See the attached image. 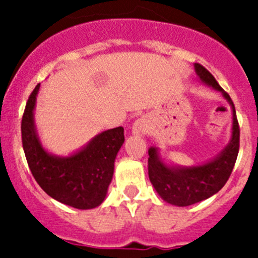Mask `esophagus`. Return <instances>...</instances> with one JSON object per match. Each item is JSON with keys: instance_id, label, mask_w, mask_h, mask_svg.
Listing matches in <instances>:
<instances>
[{"instance_id": "esophagus-1", "label": "esophagus", "mask_w": 258, "mask_h": 258, "mask_svg": "<svg viewBox=\"0 0 258 258\" xmlns=\"http://www.w3.org/2000/svg\"><path fill=\"white\" fill-rule=\"evenodd\" d=\"M147 129H149L147 121L143 117L138 118L133 125V133L137 134V136H145L147 133Z\"/></svg>"}]
</instances>
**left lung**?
Wrapping results in <instances>:
<instances>
[{
  "mask_svg": "<svg viewBox=\"0 0 258 258\" xmlns=\"http://www.w3.org/2000/svg\"><path fill=\"white\" fill-rule=\"evenodd\" d=\"M195 70L207 85L222 93L223 97L231 104L232 136L226 149L214 160L190 168L168 166L160 160L155 147L149 150V177L152 186L161 199L178 207L192 206L218 192L229 179L239 152L240 129L231 98L226 92H223V89L218 85L213 75L206 67L195 63Z\"/></svg>",
  "mask_w": 258,
  "mask_h": 258,
  "instance_id": "1",
  "label": "left lung"
}]
</instances>
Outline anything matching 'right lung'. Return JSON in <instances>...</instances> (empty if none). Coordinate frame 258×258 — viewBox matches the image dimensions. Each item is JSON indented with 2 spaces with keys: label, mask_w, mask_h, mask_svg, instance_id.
I'll list each match as a JSON object with an SVG mask.
<instances>
[{
  "label": "right lung",
  "mask_w": 258,
  "mask_h": 258,
  "mask_svg": "<svg viewBox=\"0 0 258 258\" xmlns=\"http://www.w3.org/2000/svg\"><path fill=\"white\" fill-rule=\"evenodd\" d=\"M40 84L27 101L22 117V143L32 175L52 199L77 209L102 204L113 175L118 150L124 143V127L98 134L85 149L68 157L52 156L36 134L33 109Z\"/></svg>",
  "instance_id": "add662e5"
}]
</instances>
